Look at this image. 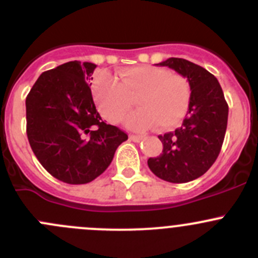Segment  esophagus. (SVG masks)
Wrapping results in <instances>:
<instances>
[{
  "instance_id": "obj_1",
  "label": "esophagus",
  "mask_w": 258,
  "mask_h": 258,
  "mask_svg": "<svg viewBox=\"0 0 258 258\" xmlns=\"http://www.w3.org/2000/svg\"><path fill=\"white\" fill-rule=\"evenodd\" d=\"M130 140L134 142H140L142 140L141 136H137V135H130Z\"/></svg>"
}]
</instances>
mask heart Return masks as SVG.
<instances>
[{"label": "heart", "instance_id": "1", "mask_svg": "<svg viewBox=\"0 0 258 258\" xmlns=\"http://www.w3.org/2000/svg\"><path fill=\"white\" fill-rule=\"evenodd\" d=\"M118 79L117 82L108 76H100L93 85L98 110L111 123L123 118L134 106V100L139 110L127 117L126 126L136 131L151 126L172 128L188 110L191 83L183 75L147 64L122 70Z\"/></svg>", "mask_w": 258, "mask_h": 258}]
</instances>
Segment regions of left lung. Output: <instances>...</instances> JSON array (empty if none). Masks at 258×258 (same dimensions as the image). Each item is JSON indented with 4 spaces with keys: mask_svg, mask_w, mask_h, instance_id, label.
<instances>
[{
    "mask_svg": "<svg viewBox=\"0 0 258 258\" xmlns=\"http://www.w3.org/2000/svg\"><path fill=\"white\" fill-rule=\"evenodd\" d=\"M158 64L188 79L191 101L181 127L158 136L162 153L148 158L147 165L163 181L184 183L206 173L220 155L227 128L228 105L220 82L204 67L176 57Z\"/></svg>",
    "mask_w": 258,
    "mask_h": 258,
    "instance_id": "1",
    "label": "left lung"
}]
</instances>
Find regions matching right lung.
I'll return each instance as SVG.
<instances>
[{
	"label": "right lung",
	"mask_w": 258,
	"mask_h": 258,
	"mask_svg": "<svg viewBox=\"0 0 258 258\" xmlns=\"http://www.w3.org/2000/svg\"><path fill=\"white\" fill-rule=\"evenodd\" d=\"M91 62L70 61L43 72L26 98L27 137L41 165L54 178L83 184L103 173L128 139L102 121L91 93Z\"/></svg>",
	"instance_id": "add662e5"
}]
</instances>
